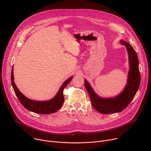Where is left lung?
<instances>
[{"label":"left lung","instance_id":"obj_1","mask_svg":"<svg viewBox=\"0 0 151 151\" xmlns=\"http://www.w3.org/2000/svg\"><path fill=\"white\" fill-rule=\"evenodd\" d=\"M121 43L126 47L130 63L127 84L123 91L114 98H101L95 93L89 83L85 79V87L89 93L93 106L100 114H109L122 111L134 99L139 88L140 74L137 53L130 44L124 40L121 41Z\"/></svg>","mask_w":151,"mask_h":151}]
</instances>
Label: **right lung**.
<instances>
[{
	"instance_id": "right-lung-1",
	"label": "right lung",
	"mask_w": 151,
	"mask_h": 151,
	"mask_svg": "<svg viewBox=\"0 0 151 151\" xmlns=\"http://www.w3.org/2000/svg\"><path fill=\"white\" fill-rule=\"evenodd\" d=\"M11 77V83L14 92L21 104L28 111L39 114H50L56 112L60 109L64 100L63 96V90L73 78V76L70 77L63 83L56 96L53 99L47 101H40L30 100L24 96L19 91L14 82L13 67L12 68Z\"/></svg>"
}]
</instances>
